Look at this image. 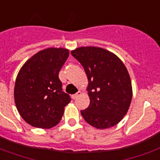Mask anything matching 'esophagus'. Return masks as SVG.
I'll use <instances>...</instances> for the list:
<instances>
[{
	"mask_svg": "<svg viewBox=\"0 0 160 160\" xmlns=\"http://www.w3.org/2000/svg\"><path fill=\"white\" fill-rule=\"evenodd\" d=\"M81 94H82V92H81V91H78L76 94H75V95H72V96H71V97H72L73 100H75V99H77V98L79 97L80 95H81Z\"/></svg>",
	"mask_w": 160,
	"mask_h": 160,
	"instance_id": "1",
	"label": "esophagus"
}]
</instances>
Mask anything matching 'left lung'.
<instances>
[{"label":"left lung","instance_id":"obj_1","mask_svg":"<svg viewBox=\"0 0 160 160\" xmlns=\"http://www.w3.org/2000/svg\"><path fill=\"white\" fill-rule=\"evenodd\" d=\"M85 69L88 78L90 105L81 110L88 124L104 129L116 125L127 114L133 90L127 68L116 55L95 46L71 51Z\"/></svg>","mask_w":160,"mask_h":160}]
</instances>
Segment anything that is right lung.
<instances>
[{"mask_svg":"<svg viewBox=\"0 0 160 160\" xmlns=\"http://www.w3.org/2000/svg\"><path fill=\"white\" fill-rule=\"evenodd\" d=\"M70 55L65 48H47L32 55L16 76V109L31 126L50 129L59 124L70 95L62 91L59 72Z\"/></svg>","mask_w":160,"mask_h":160,"instance_id":"add662e5","label":"right lung"}]
</instances>
